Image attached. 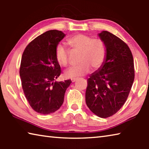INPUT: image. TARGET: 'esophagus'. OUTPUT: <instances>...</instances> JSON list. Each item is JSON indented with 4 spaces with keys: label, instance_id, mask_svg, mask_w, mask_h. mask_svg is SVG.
Returning <instances> with one entry per match:
<instances>
[{
    "label": "esophagus",
    "instance_id": "esophagus-1",
    "mask_svg": "<svg viewBox=\"0 0 149 149\" xmlns=\"http://www.w3.org/2000/svg\"><path fill=\"white\" fill-rule=\"evenodd\" d=\"M76 79H77L76 78H72V82H75V80H76Z\"/></svg>",
    "mask_w": 149,
    "mask_h": 149
}]
</instances>
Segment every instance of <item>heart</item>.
I'll return each mask as SVG.
<instances>
[{
	"mask_svg": "<svg viewBox=\"0 0 149 149\" xmlns=\"http://www.w3.org/2000/svg\"><path fill=\"white\" fill-rule=\"evenodd\" d=\"M68 50L64 45L58 44L55 49V57L62 66H68L70 63L71 52L78 53L79 64L67 70V77H76L84 75L93 70L100 69L104 64L107 56V47L101 39L92 38L85 34H77L67 40Z\"/></svg>",
	"mask_w": 149,
	"mask_h": 149,
	"instance_id": "obj_1",
	"label": "heart"
}]
</instances>
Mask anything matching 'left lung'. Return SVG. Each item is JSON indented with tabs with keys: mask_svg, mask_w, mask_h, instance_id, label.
I'll return each instance as SVG.
<instances>
[{
	"mask_svg": "<svg viewBox=\"0 0 149 149\" xmlns=\"http://www.w3.org/2000/svg\"><path fill=\"white\" fill-rule=\"evenodd\" d=\"M107 47V57L99 71L87 79L85 101L97 116L115 114L124 104L135 78L133 55L129 47L107 31L99 33Z\"/></svg>",
	"mask_w": 149,
	"mask_h": 149,
	"instance_id": "1",
	"label": "left lung"
}]
</instances>
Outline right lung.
Wrapping results in <instances>:
<instances>
[{
	"mask_svg": "<svg viewBox=\"0 0 149 149\" xmlns=\"http://www.w3.org/2000/svg\"><path fill=\"white\" fill-rule=\"evenodd\" d=\"M65 34L50 30L34 39L23 52L19 75L24 95L32 109L49 114L59 109L64 102L71 79L54 81L61 74L55 57V49Z\"/></svg>",
	"mask_w": 149,
	"mask_h": 149,
	"instance_id": "right-lung-1",
	"label": "right lung"
}]
</instances>
